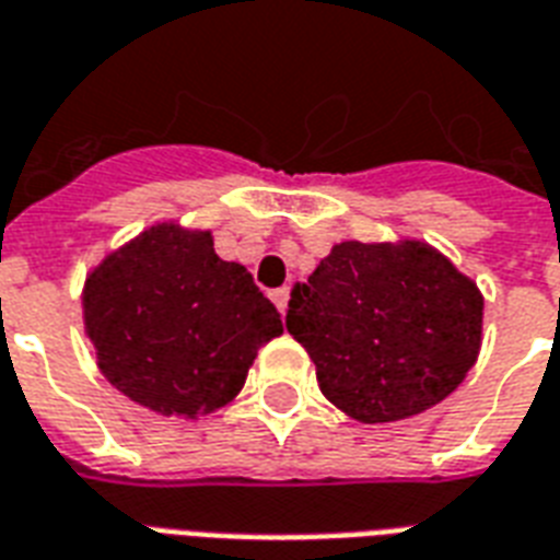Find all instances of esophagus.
I'll list each match as a JSON object with an SVG mask.
<instances>
[{
	"label": "esophagus",
	"instance_id": "1",
	"mask_svg": "<svg viewBox=\"0 0 560 560\" xmlns=\"http://www.w3.org/2000/svg\"><path fill=\"white\" fill-rule=\"evenodd\" d=\"M270 299H272V305L284 314V308H288V299H290V290L288 288H276L270 290Z\"/></svg>",
	"mask_w": 560,
	"mask_h": 560
}]
</instances>
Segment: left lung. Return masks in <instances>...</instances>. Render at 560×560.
<instances>
[{
  "mask_svg": "<svg viewBox=\"0 0 560 560\" xmlns=\"http://www.w3.org/2000/svg\"><path fill=\"white\" fill-rule=\"evenodd\" d=\"M479 288L425 243L347 241L290 290L284 326L328 402L361 422L432 408L481 347Z\"/></svg>",
  "mask_w": 560,
  "mask_h": 560,
  "instance_id": "8db88e82",
  "label": "left lung"
}]
</instances>
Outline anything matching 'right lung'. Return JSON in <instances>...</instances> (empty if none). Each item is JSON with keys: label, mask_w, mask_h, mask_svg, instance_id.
<instances>
[{"label": "right lung", "mask_w": 560, "mask_h": 560, "mask_svg": "<svg viewBox=\"0 0 560 560\" xmlns=\"http://www.w3.org/2000/svg\"><path fill=\"white\" fill-rule=\"evenodd\" d=\"M84 326L117 390L166 417H196L241 394L281 317L252 272L208 232L155 225L108 255L84 288Z\"/></svg>", "instance_id": "right-lung-1"}]
</instances>
